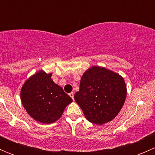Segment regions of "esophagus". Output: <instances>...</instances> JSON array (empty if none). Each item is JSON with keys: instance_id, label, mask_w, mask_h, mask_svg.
<instances>
[{"instance_id": "obj_1", "label": "esophagus", "mask_w": 155, "mask_h": 155, "mask_svg": "<svg viewBox=\"0 0 155 155\" xmlns=\"http://www.w3.org/2000/svg\"><path fill=\"white\" fill-rule=\"evenodd\" d=\"M69 95H70V97H71V98L72 99H74V93H73V92H70V94H69Z\"/></svg>"}]
</instances>
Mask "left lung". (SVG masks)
Here are the masks:
<instances>
[{
  "label": "left lung",
  "instance_id": "obj_1",
  "mask_svg": "<svg viewBox=\"0 0 155 155\" xmlns=\"http://www.w3.org/2000/svg\"><path fill=\"white\" fill-rule=\"evenodd\" d=\"M126 96L125 82L119 74L95 66L82 75L74 99L87 121L103 124L116 117Z\"/></svg>",
  "mask_w": 155,
  "mask_h": 155
}]
</instances>
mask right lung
Here are the masks:
<instances>
[{
  "mask_svg": "<svg viewBox=\"0 0 155 155\" xmlns=\"http://www.w3.org/2000/svg\"><path fill=\"white\" fill-rule=\"evenodd\" d=\"M51 77V73L40 70L25 82L21 90V103L28 113L44 124L57 121L73 101Z\"/></svg>",
  "mask_w": 155,
  "mask_h": 155,
  "instance_id": "1",
  "label": "right lung"
}]
</instances>
